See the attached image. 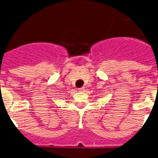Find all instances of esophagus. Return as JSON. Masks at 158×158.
Instances as JSON below:
<instances>
[{
	"label": "esophagus",
	"mask_w": 158,
	"mask_h": 158,
	"mask_svg": "<svg viewBox=\"0 0 158 158\" xmlns=\"http://www.w3.org/2000/svg\"><path fill=\"white\" fill-rule=\"evenodd\" d=\"M84 90H85V88H84V87L80 88V89H78V91H79V92H83Z\"/></svg>",
	"instance_id": "obj_1"
}]
</instances>
